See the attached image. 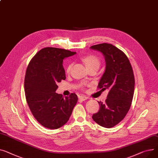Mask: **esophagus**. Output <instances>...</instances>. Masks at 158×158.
<instances>
[{
    "label": "esophagus",
    "mask_w": 158,
    "mask_h": 158,
    "mask_svg": "<svg viewBox=\"0 0 158 158\" xmlns=\"http://www.w3.org/2000/svg\"><path fill=\"white\" fill-rule=\"evenodd\" d=\"M79 100H82V101H85V100H87L88 98V97H84V96H81V97H79Z\"/></svg>",
    "instance_id": "34e87169"
}]
</instances>
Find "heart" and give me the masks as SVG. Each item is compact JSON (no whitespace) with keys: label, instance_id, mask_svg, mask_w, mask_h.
<instances>
[{"label":"heart","instance_id":"heart-1","mask_svg":"<svg viewBox=\"0 0 158 158\" xmlns=\"http://www.w3.org/2000/svg\"><path fill=\"white\" fill-rule=\"evenodd\" d=\"M81 60L85 65L86 68L89 70L96 69L98 70L101 65L100 58L95 55L88 54L83 55L81 57ZM72 67V64L71 63H69L65 67V72L67 74L70 72ZM85 87V85H81V88L82 89Z\"/></svg>","mask_w":158,"mask_h":158}]
</instances>
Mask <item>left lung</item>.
I'll return each mask as SVG.
<instances>
[{
	"label": "left lung",
	"instance_id": "left-lung-1",
	"mask_svg": "<svg viewBox=\"0 0 158 158\" xmlns=\"http://www.w3.org/2000/svg\"><path fill=\"white\" fill-rule=\"evenodd\" d=\"M91 48L102 52L106 58V70L97 88L109 92L105 103L98 102L100 109L92 118L101 127L112 128L124 118L130 109L135 88L133 69L124 52L111 44H99Z\"/></svg>",
	"mask_w": 158,
	"mask_h": 158
}]
</instances>
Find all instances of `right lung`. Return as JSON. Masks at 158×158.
<instances>
[{
    "instance_id": "obj_1",
    "label": "right lung",
    "mask_w": 158,
    "mask_h": 158,
    "mask_svg": "<svg viewBox=\"0 0 158 158\" xmlns=\"http://www.w3.org/2000/svg\"><path fill=\"white\" fill-rule=\"evenodd\" d=\"M76 53L48 47L37 52L29 62L24 82L25 97L34 117L45 128L53 130L63 127L77 102L74 93L65 98L55 93L57 84L66 79L64 59Z\"/></svg>"
}]
</instances>
